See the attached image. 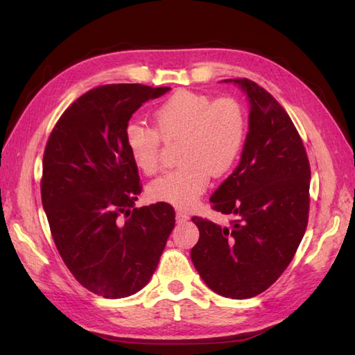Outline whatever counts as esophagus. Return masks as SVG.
Returning <instances> with one entry per match:
<instances>
[{"mask_svg":"<svg viewBox=\"0 0 355 355\" xmlns=\"http://www.w3.org/2000/svg\"><path fill=\"white\" fill-rule=\"evenodd\" d=\"M175 220H177V223H186L187 220H189V215H187L186 212H182V210H178V212L175 214Z\"/></svg>","mask_w":355,"mask_h":355,"instance_id":"34e87169","label":"esophagus"}]
</instances>
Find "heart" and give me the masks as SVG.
Returning a JSON list of instances; mask_svg holds the SVG:
<instances>
[{"mask_svg":"<svg viewBox=\"0 0 355 355\" xmlns=\"http://www.w3.org/2000/svg\"><path fill=\"white\" fill-rule=\"evenodd\" d=\"M154 130L130 123L125 143L135 166L150 175L158 169L160 140H180L177 169L166 172L148 187L153 201L191 209L206 192L210 177H221L241 154L245 140V114L233 97L177 92L153 114Z\"/></svg>","mask_w":355,"mask_h":355,"instance_id":"1","label":"heart"}]
</instances>
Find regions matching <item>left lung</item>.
<instances>
[{"mask_svg": "<svg viewBox=\"0 0 355 355\" xmlns=\"http://www.w3.org/2000/svg\"><path fill=\"white\" fill-rule=\"evenodd\" d=\"M248 101V132L239 164L210 198L230 225L193 216L191 250L210 290L230 299L266 291L288 267L308 223L311 171L304 143L277 101L248 79H225Z\"/></svg>", "mask_w": 355, "mask_h": 355, "instance_id": "8db88e82", "label": "left lung"}]
</instances>
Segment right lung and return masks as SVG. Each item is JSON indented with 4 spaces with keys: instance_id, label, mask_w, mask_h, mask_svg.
<instances>
[{
    "instance_id": "right-lung-1",
    "label": "right lung",
    "mask_w": 355,
    "mask_h": 355,
    "mask_svg": "<svg viewBox=\"0 0 355 355\" xmlns=\"http://www.w3.org/2000/svg\"><path fill=\"white\" fill-rule=\"evenodd\" d=\"M169 89H89L65 110L44 150L42 207L58 252L78 282L105 299L128 297L149 282L175 225L168 202L134 207L141 186L125 143L134 112Z\"/></svg>"
}]
</instances>
